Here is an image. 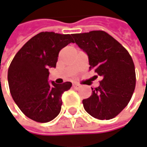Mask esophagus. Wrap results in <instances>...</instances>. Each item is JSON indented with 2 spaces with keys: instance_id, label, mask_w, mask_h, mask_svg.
I'll return each mask as SVG.
<instances>
[{
  "instance_id": "esophagus-1",
  "label": "esophagus",
  "mask_w": 147,
  "mask_h": 147,
  "mask_svg": "<svg viewBox=\"0 0 147 147\" xmlns=\"http://www.w3.org/2000/svg\"><path fill=\"white\" fill-rule=\"evenodd\" d=\"M73 88H75V89H79V88H80V84H74Z\"/></svg>"
}]
</instances>
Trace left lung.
Returning a JSON list of instances; mask_svg holds the SVG:
<instances>
[{
    "instance_id": "left-lung-1",
    "label": "left lung",
    "mask_w": 147,
    "mask_h": 147,
    "mask_svg": "<svg viewBox=\"0 0 147 147\" xmlns=\"http://www.w3.org/2000/svg\"><path fill=\"white\" fill-rule=\"evenodd\" d=\"M74 42L88 56L89 70L103 79L92 88L90 97L83 100L84 108L100 120L115 117L128 105L136 85L134 63L128 51L103 30L73 34Z\"/></svg>"
}]
</instances>
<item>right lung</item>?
Returning <instances> with one entry per match:
<instances>
[{
    "label": "right lung",
    "mask_w": 147,
    "mask_h": 147,
    "mask_svg": "<svg viewBox=\"0 0 147 147\" xmlns=\"http://www.w3.org/2000/svg\"><path fill=\"white\" fill-rule=\"evenodd\" d=\"M71 42V34L41 32L28 41L15 55L8 70L11 96L25 115L45 123L60 113L62 94L71 82H48L49 68L55 67L59 53Z\"/></svg>",
    "instance_id": "right-lung-1"
}]
</instances>
